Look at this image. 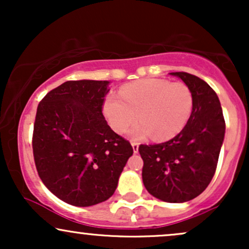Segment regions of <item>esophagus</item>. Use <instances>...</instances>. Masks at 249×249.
Here are the masks:
<instances>
[{
  "mask_svg": "<svg viewBox=\"0 0 249 249\" xmlns=\"http://www.w3.org/2000/svg\"><path fill=\"white\" fill-rule=\"evenodd\" d=\"M131 145H132V148H133V152L137 153L139 150V144L137 142H131Z\"/></svg>",
  "mask_w": 249,
  "mask_h": 249,
  "instance_id": "obj_1",
  "label": "esophagus"
}]
</instances>
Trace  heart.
Segmentation results:
<instances>
[{"mask_svg":"<svg viewBox=\"0 0 249 249\" xmlns=\"http://www.w3.org/2000/svg\"><path fill=\"white\" fill-rule=\"evenodd\" d=\"M192 108L193 95L188 85L153 78L125 85L119 97L108 96L104 115L116 132H124L139 116L142 121L130 130L133 138L154 134L158 141H165L185 127Z\"/></svg>","mask_w":249,"mask_h":249,"instance_id":"1","label":"heart"}]
</instances>
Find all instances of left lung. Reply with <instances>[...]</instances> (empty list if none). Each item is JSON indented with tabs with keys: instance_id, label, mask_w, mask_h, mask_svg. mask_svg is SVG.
<instances>
[{
	"instance_id": "obj_1",
	"label": "left lung",
	"mask_w": 249,
	"mask_h": 249,
	"mask_svg": "<svg viewBox=\"0 0 249 249\" xmlns=\"http://www.w3.org/2000/svg\"><path fill=\"white\" fill-rule=\"evenodd\" d=\"M188 85L193 108L185 127L171 141L141 145L142 182L156 198L185 202L206 190L218 165L225 137L220 101L206 82L187 72H171Z\"/></svg>"
}]
</instances>
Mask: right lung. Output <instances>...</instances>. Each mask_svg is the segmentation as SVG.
Masks as SVG:
<instances>
[{
    "label": "right lung",
    "instance_id": "1",
    "mask_svg": "<svg viewBox=\"0 0 249 249\" xmlns=\"http://www.w3.org/2000/svg\"><path fill=\"white\" fill-rule=\"evenodd\" d=\"M107 81H68L37 107L33 152L37 172L51 193L78 207L115 193L130 142L111 130L103 116Z\"/></svg>",
    "mask_w": 249,
    "mask_h": 249
}]
</instances>
